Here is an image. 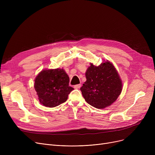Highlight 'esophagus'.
I'll return each mask as SVG.
<instances>
[{"instance_id": "esophagus-1", "label": "esophagus", "mask_w": 155, "mask_h": 155, "mask_svg": "<svg viewBox=\"0 0 155 155\" xmlns=\"http://www.w3.org/2000/svg\"><path fill=\"white\" fill-rule=\"evenodd\" d=\"M81 87V84H77V85H74V88H76V89H78Z\"/></svg>"}]
</instances>
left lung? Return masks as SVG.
I'll return each instance as SVG.
<instances>
[{
    "instance_id": "left-lung-1",
    "label": "left lung",
    "mask_w": 155,
    "mask_h": 155,
    "mask_svg": "<svg viewBox=\"0 0 155 155\" xmlns=\"http://www.w3.org/2000/svg\"><path fill=\"white\" fill-rule=\"evenodd\" d=\"M85 76L87 80L80 91L85 101L95 108L109 106L121 93V80L115 67L109 61L99 67L91 63Z\"/></svg>"
}]
</instances>
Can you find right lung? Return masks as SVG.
I'll return each instance as SVG.
<instances>
[{
    "label": "right lung",
    "mask_w": 155,
    "mask_h": 155,
    "mask_svg": "<svg viewBox=\"0 0 155 155\" xmlns=\"http://www.w3.org/2000/svg\"><path fill=\"white\" fill-rule=\"evenodd\" d=\"M69 77L63 69L44 70L35 80V88L40 103L54 107L64 102L73 90L69 86Z\"/></svg>",
    "instance_id": "right-lung-1"
}]
</instances>
